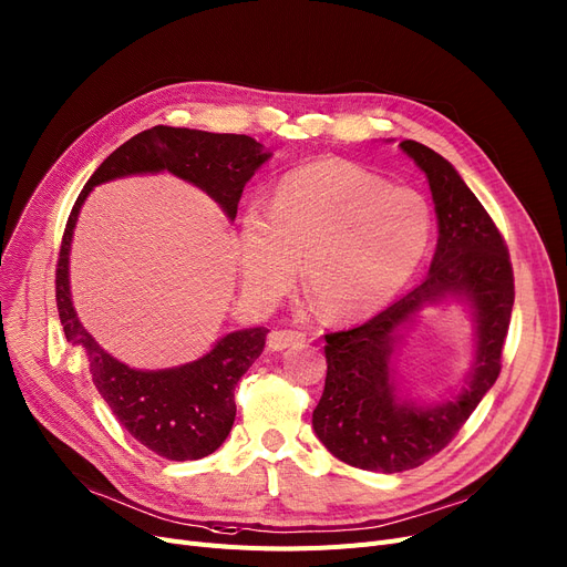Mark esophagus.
<instances>
[{"label": "esophagus", "mask_w": 567, "mask_h": 567, "mask_svg": "<svg viewBox=\"0 0 567 567\" xmlns=\"http://www.w3.org/2000/svg\"><path fill=\"white\" fill-rule=\"evenodd\" d=\"M306 340V336L301 331L293 329H274L268 333V348L270 350H287V348H299V344Z\"/></svg>", "instance_id": "obj_1"}]
</instances>
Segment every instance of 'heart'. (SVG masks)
I'll list each match as a JSON object with an SVG mask.
<instances>
[{
    "label": "heart",
    "mask_w": 567,
    "mask_h": 567,
    "mask_svg": "<svg viewBox=\"0 0 567 567\" xmlns=\"http://www.w3.org/2000/svg\"><path fill=\"white\" fill-rule=\"evenodd\" d=\"M431 236L433 215L422 194L327 159L285 176L268 215L245 210L236 245L243 282L255 297H280L303 259L315 306L354 319L399 297L420 270Z\"/></svg>",
    "instance_id": "heart-1"
}]
</instances>
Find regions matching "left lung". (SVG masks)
Returning a JSON list of instances; mask_svg holds the SVG:
<instances>
[{"mask_svg":"<svg viewBox=\"0 0 567 567\" xmlns=\"http://www.w3.org/2000/svg\"><path fill=\"white\" fill-rule=\"evenodd\" d=\"M399 147L424 171L435 204L437 245L429 276L368 322L324 336L327 382L312 412V429L336 458L386 475L435 456L494 386L514 306L509 255L477 196L431 147L416 141ZM442 302L468 312L474 363L450 398L420 404L402 389L395 357L421 310Z\"/></svg>","mask_w":567,"mask_h":567,"instance_id":"left-lung-1","label":"left lung"}]
</instances>
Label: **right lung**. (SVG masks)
I'll use <instances>...</instances> for the list:
<instances>
[{
    "label": "right lung",
    "mask_w": 567,
    "mask_h": 567,
    "mask_svg": "<svg viewBox=\"0 0 567 567\" xmlns=\"http://www.w3.org/2000/svg\"><path fill=\"white\" fill-rule=\"evenodd\" d=\"M270 157L274 153L245 134L157 125L111 153L90 176L71 208L55 280L64 336L69 342L85 348L92 382L115 420L143 447L164 458L196 461L223 445L236 416L234 389L264 352L268 329L231 331L219 338L204 357L174 368L143 371L122 363L92 338L73 308L69 282L73 229L96 185L147 174H171L199 187L234 223L243 187Z\"/></svg>",
    "instance_id": "right-lung-1"
}]
</instances>
